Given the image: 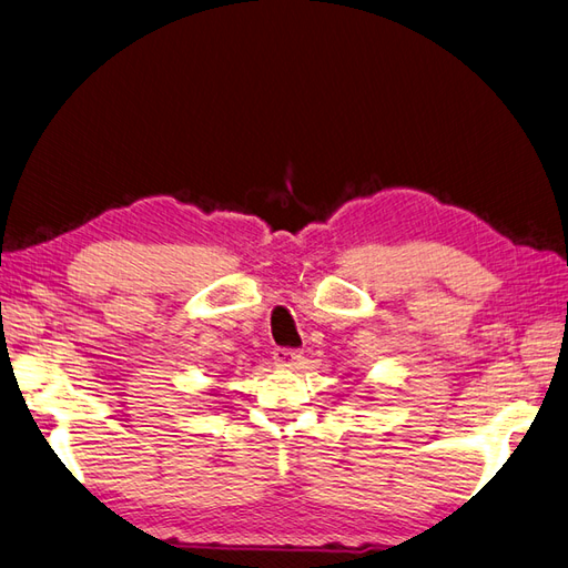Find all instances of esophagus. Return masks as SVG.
<instances>
[{
	"label": "esophagus",
	"instance_id": "esophagus-1",
	"mask_svg": "<svg viewBox=\"0 0 568 568\" xmlns=\"http://www.w3.org/2000/svg\"><path fill=\"white\" fill-rule=\"evenodd\" d=\"M273 359H275V365H281V367H297L302 362V353L290 351V347H275Z\"/></svg>",
	"mask_w": 568,
	"mask_h": 568
}]
</instances>
